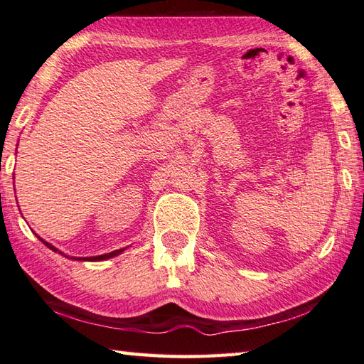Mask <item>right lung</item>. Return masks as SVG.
I'll return each instance as SVG.
<instances>
[{"label": "right lung", "instance_id": "1", "mask_svg": "<svg viewBox=\"0 0 364 364\" xmlns=\"http://www.w3.org/2000/svg\"><path fill=\"white\" fill-rule=\"evenodd\" d=\"M41 241H43V239H41ZM47 247H49V249H52L53 252H57V249H55L53 245H50L49 242H46V241H43ZM120 252H123L122 249L120 250H115V252H111V253H106V255H100V257H88V258H79V259H87V262H101V259H107V258H112V257H115V255H119Z\"/></svg>", "mask_w": 364, "mask_h": 364}]
</instances>
